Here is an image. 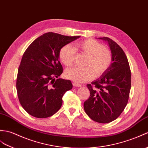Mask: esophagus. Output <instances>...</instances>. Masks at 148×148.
<instances>
[{
  "label": "esophagus",
  "instance_id": "obj_1",
  "mask_svg": "<svg viewBox=\"0 0 148 148\" xmlns=\"http://www.w3.org/2000/svg\"><path fill=\"white\" fill-rule=\"evenodd\" d=\"M73 84L74 86H75V87H80V86H81V84L77 83V82H73Z\"/></svg>",
  "mask_w": 148,
  "mask_h": 148
}]
</instances>
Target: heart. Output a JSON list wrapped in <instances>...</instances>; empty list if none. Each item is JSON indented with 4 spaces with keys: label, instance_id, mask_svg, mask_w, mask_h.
Here are the masks:
<instances>
[{
    "label": "heart",
    "instance_id": "obj_1",
    "mask_svg": "<svg viewBox=\"0 0 148 148\" xmlns=\"http://www.w3.org/2000/svg\"><path fill=\"white\" fill-rule=\"evenodd\" d=\"M77 46L82 52L88 56L85 67H74L65 72L67 79L75 82H82L91 80L95 74L98 76L110 66L112 56L110 50L97 41L86 40L79 42ZM76 52L71 45H66L62 48L59 58L65 66H72L74 63Z\"/></svg>",
    "mask_w": 148,
    "mask_h": 148
}]
</instances>
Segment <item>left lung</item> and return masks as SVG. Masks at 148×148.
Instances as JSON below:
<instances>
[{"instance_id": "8db88e82", "label": "left lung", "mask_w": 148, "mask_h": 148, "mask_svg": "<svg viewBox=\"0 0 148 148\" xmlns=\"http://www.w3.org/2000/svg\"><path fill=\"white\" fill-rule=\"evenodd\" d=\"M98 38L108 43L112 63L98 79L87 84L90 96L84 103V109L92 121L106 123L117 119L127 104L131 73L122 48L108 37Z\"/></svg>"}]
</instances>
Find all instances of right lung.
I'll return each mask as SVG.
<instances>
[{"label": "right lung", "instance_id": "right-lung-1", "mask_svg": "<svg viewBox=\"0 0 148 148\" xmlns=\"http://www.w3.org/2000/svg\"><path fill=\"white\" fill-rule=\"evenodd\" d=\"M79 37L46 33L25 51L18 69L16 89L21 105L29 115L47 118L60 108L64 95L73 88V84L70 80L58 78L63 72L59 52Z\"/></svg>", "mask_w": 148, "mask_h": 148}]
</instances>
